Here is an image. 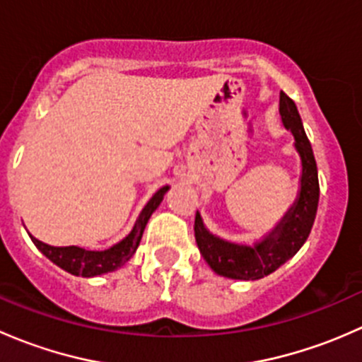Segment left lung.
Returning <instances> with one entry per match:
<instances>
[{
	"instance_id": "1",
	"label": "left lung",
	"mask_w": 362,
	"mask_h": 362,
	"mask_svg": "<svg viewBox=\"0 0 362 362\" xmlns=\"http://www.w3.org/2000/svg\"><path fill=\"white\" fill-rule=\"evenodd\" d=\"M280 115L287 129L293 131L296 151L301 156V191L280 224L254 247L236 245L210 235L196 214L194 236L204 261L217 275L236 280H257L279 269L303 247L312 231L319 204V175L312 145L306 138L296 103L280 93Z\"/></svg>"
}]
</instances>
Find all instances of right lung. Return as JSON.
I'll return each mask as SVG.
<instances>
[{
	"mask_svg": "<svg viewBox=\"0 0 362 362\" xmlns=\"http://www.w3.org/2000/svg\"><path fill=\"white\" fill-rule=\"evenodd\" d=\"M166 187H160L158 192L151 198V202L145 204V208L141 210L140 217H138L136 224H134L133 231L119 242L117 245L110 247L107 250H86L80 249V247H50L47 243L40 242L35 236H31L33 243L38 247V250L45 255L47 259L57 264L59 268H63L64 272L71 273V275L76 276H96L101 275V273L113 272V269L120 268L126 261H129L131 255L134 254L140 245L141 235H144V229L147 226L148 218L154 214L156 208L159 206V203L163 202L164 192L168 191Z\"/></svg>",
	"mask_w": 362,
	"mask_h": 362,
	"instance_id": "obj_1",
	"label": "right lung"
}]
</instances>
